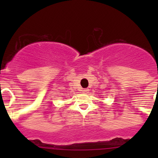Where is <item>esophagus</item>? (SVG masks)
<instances>
[{
  "label": "esophagus",
  "mask_w": 158,
  "mask_h": 158,
  "mask_svg": "<svg viewBox=\"0 0 158 158\" xmlns=\"http://www.w3.org/2000/svg\"><path fill=\"white\" fill-rule=\"evenodd\" d=\"M82 93H85V94H86V93H88V92H89V89H82Z\"/></svg>",
  "instance_id": "1"
}]
</instances>
